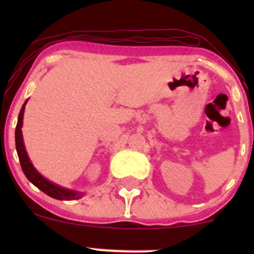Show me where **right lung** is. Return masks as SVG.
<instances>
[{"mask_svg": "<svg viewBox=\"0 0 254 254\" xmlns=\"http://www.w3.org/2000/svg\"><path fill=\"white\" fill-rule=\"evenodd\" d=\"M25 105H22L21 110L19 113V119H17V124L15 127V145H16V151L17 156H19L20 165H21L22 171H24L26 178H27L30 182L36 185L39 190H42L44 193L49 194L52 198H56V199H76L82 196V193H78L76 191L68 190V189H63L61 186L55 185L46 180L45 178L40 176L39 173L36 171V168L33 167V165L31 164L30 159H28L27 153H26L24 141H22V133H21V127H22V118H24V111H25Z\"/></svg>", "mask_w": 254, "mask_h": 254, "instance_id": "add662e5", "label": "right lung"}]
</instances>
